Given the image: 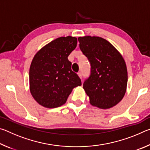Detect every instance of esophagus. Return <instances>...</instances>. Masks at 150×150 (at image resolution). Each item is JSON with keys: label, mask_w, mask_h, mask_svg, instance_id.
<instances>
[{"label": "esophagus", "mask_w": 150, "mask_h": 150, "mask_svg": "<svg viewBox=\"0 0 150 150\" xmlns=\"http://www.w3.org/2000/svg\"><path fill=\"white\" fill-rule=\"evenodd\" d=\"M77 74H78V76H79V78H82V73H81V71H79V72H78V73H77Z\"/></svg>", "instance_id": "34e87169"}]
</instances>
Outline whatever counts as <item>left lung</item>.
<instances>
[{"label": "left lung", "instance_id": "1", "mask_svg": "<svg viewBox=\"0 0 150 150\" xmlns=\"http://www.w3.org/2000/svg\"><path fill=\"white\" fill-rule=\"evenodd\" d=\"M78 40L91 62V75L83 83L90 104L102 109L113 107L126 92L128 71L124 57L103 38L87 35L79 37Z\"/></svg>", "mask_w": 150, "mask_h": 150}]
</instances>
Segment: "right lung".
<instances>
[{"instance_id": "obj_1", "label": "right lung", "mask_w": 150, "mask_h": 150, "mask_svg": "<svg viewBox=\"0 0 150 150\" xmlns=\"http://www.w3.org/2000/svg\"><path fill=\"white\" fill-rule=\"evenodd\" d=\"M77 44L75 37H59L35 54L30 67V91L39 105L48 108L59 107L66 103L73 88L81 85L68 60Z\"/></svg>"}]
</instances>
